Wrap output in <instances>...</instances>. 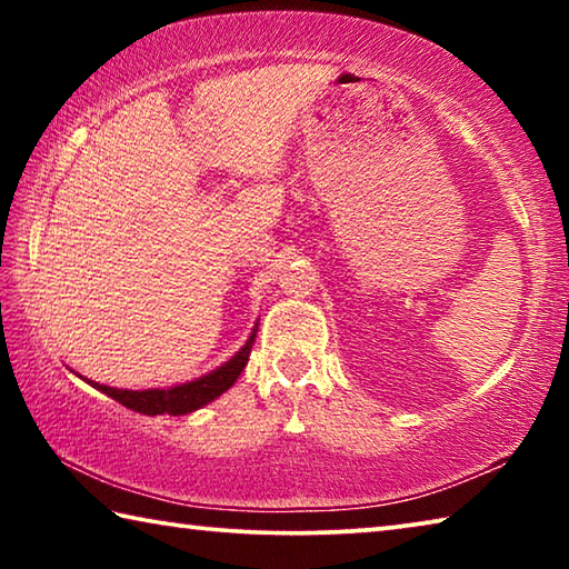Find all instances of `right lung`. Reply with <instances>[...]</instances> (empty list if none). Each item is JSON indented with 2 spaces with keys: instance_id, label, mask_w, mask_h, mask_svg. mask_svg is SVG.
Listing matches in <instances>:
<instances>
[{
  "instance_id": "right-lung-1",
  "label": "right lung",
  "mask_w": 569,
  "mask_h": 569,
  "mask_svg": "<svg viewBox=\"0 0 569 569\" xmlns=\"http://www.w3.org/2000/svg\"><path fill=\"white\" fill-rule=\"evenodd\" d=\"M256 331H258V323L253 333H250V339L246 341L243 349H240L233 359L226 361L223 366H218L216 371L206 373V377H200L196 381H188V383H178V387H170V389H146V391H132V389H114V387H104V383L98 381H88L92 383L94 389L108 393L122 407H128L132 411H140V413H148V417H158V413H170V417H180V413H190L200 407H206L213 399H218L220 393H226L230 387H233L236 379L240 377V371L246 369L248 363V356L250 349H253V341H256Z\"/></svg>"
}]
</instances>
